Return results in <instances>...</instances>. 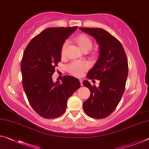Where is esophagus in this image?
Here are the masks:
<instances>
[{"label":"esophagus","mask_w":149,"mask_h":149,"mask_svg":"<svg viewBox=\"0 0 149 149\" xmlns=\"http://www.w3.org/2000/svg\"><path fill=\"white\" fill-rule=\"evenodd\" d=\"M79 81H80L81 85H83V79H79Z\"/></svg>","instance_id":"esophagus-1"}]
</instances>
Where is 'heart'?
<instances>
[{
    "mask_svg": "<svg viewBox=\"0 0 149 149\" xmlns=\"http://www.w3.org/2000/svg\"><path fill=\"white\" fill-rule=\"evenodd\" d=\"M75 42H77L78 46L83 51L84 50H89L93 46V42L89 37L86 35H81L75 38ZM67 41L64 42L61 47L60 53L61 56H64L65 50L68 47ZM90 68V64L89 62L86 61H73L67 65V70L70 74L75 77H81L87 72Z\"/></svg>",
    "mask_w": 149,
    "mask_h": 149,
    "instance_id": "b5f03b06",
    "label": "heart"
}]
</instances>
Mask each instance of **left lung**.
I'll return each instance as SVG.
<instances>
[{
	"instance_id": "obj_1",
	"label": "left lung",
	"mask_w": 149,
	"mask_h": 149,
	"mask_svg": "<svg viewBox=\"0 0 149 149\" xmlns=\"http://www.w3.org/2000/svg\"><path fill=\"white\" fill-rule=\"evenodd\" d=\"M79 29L94 37L100 48L99 59L87 74L89 79L99 80V86L84 81L83 85L89 89L91 95L83 106L89 116L102 119L114 112L124 93L128 74L127 56L121 42L108 31L100 28Z\"/></svg>"
}]
</instances>
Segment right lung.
Here are the masks:
<instances>
[{
	"label": "right lung",
	"mask_w": 149,
	"mask_h": 149,
	"mask_svg": "<svg viewBox=\"0 0 149 149\" xmlns=\"http://www.w3.org/2000/svg\"><path fill=\"white\" fill-rule=\"evenodd\" d=\"M77 27H49L33 37L21 61L22 85L30 105L39 116L56 118L65 111L67 101L80 87L77 78L65 75L62 83L52 81L61 60V47Z\"/></svg>",
	"instance_id": "1"
}]
</instances>
